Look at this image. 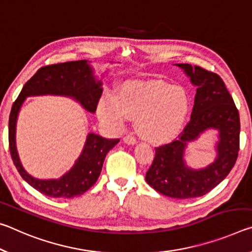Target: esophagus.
Here are the masks:
<instances>
[{"mask_svg": "<svg viewBox=\"0 0 252 252\" xmlns=\"http://www.w3.org/2000/svg\"><path fill=\"white\" fill-rule=\"evenodd\" d=\"M124 143L125 144H127V145H131V146H134L135 144H136V138L134 137V136H131V135H127V136H125V137H124Z\"/></svg>", "mask_w": 252, "mask_h": 252, "instance_id": "obj_1", "label": "esophagus"}]
</instances>
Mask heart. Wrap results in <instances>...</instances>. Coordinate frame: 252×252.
<instances>
[{
    "mask_svg": "<svg viewBox=\"0 0 252 252\" xmlns=\"http://www.w3.org/2000/svg\"><path fill=\"white\" fill-rule=\"evenodd\" d=\"M189 109V99L179 86L156 81H130L119 90L117 98L104 94L97 115L110 129L119 131L127 118L135 119L139 137L151 144H164L182 129Z\"/></svg>",
    "mask_w": 252,
    "mask_h": 252,
    "instance_id": "1",
    "label": "heart"
}]
</instances>
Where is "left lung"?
<instances>
[{
  "label": "left lung",
  "instance_id": "8db88e82",
  "mask_svg": "<svg viewBox=\"0 0 252 252\" xmlns=\"http://www.w3.org/2000/svg\"><path fill=\"white\" fill-rule=\"evenodd\" d=\"M196 88L191 119L177 141L155 148V158L146 173V182L163 195L191 199L207 194L225 179L236 164L240 118L224 82L217 73L188 63H175ZM209 130L217 141L216 158L207 167L193 169L185 159L189 145Z\"/></svg>",
  "mask_w": 252,
  "mask_h": 252
}]
</instances>
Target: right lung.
Instances as JSON below:
<instances>
[{
  "instance_id": "obj_1",
  "label": "right lung",
  "mask_w": 252,
  "mask_h": 252,
  "mask_svg": "<svg viewBox=\"0 0 252 252\" xmlns=\"http://www.w3.org/2000/svg\"><path fill=\"white\" fill-rule=\"evenodd\" d=\"M102 78L104 75L94 76V69L88 60L48 65L41 68L24 85L12 106L9 118V145L12 159L22 179L42 194L63 199H72L84 194L97 182L107 153L115 147L119 139H106L98 134L88 133L79 158L68 172L59 179H38L23 167L16 148V123L24 101L28 97H65L78 102L88 113L94 114L102 93Z\"/></svg>"
}]
</instances>
